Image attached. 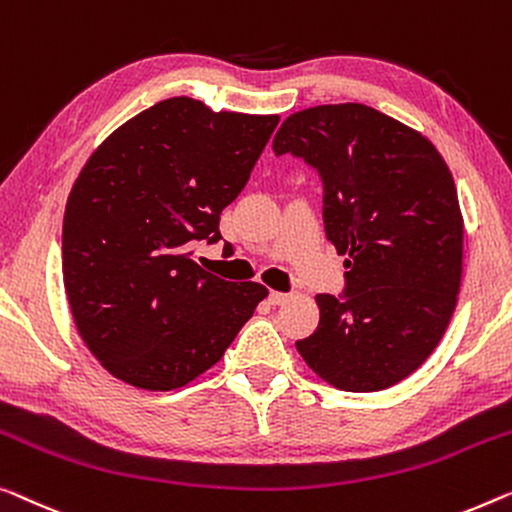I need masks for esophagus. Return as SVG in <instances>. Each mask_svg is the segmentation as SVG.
<instances>
[{
    "instance_id": "obj_1",
    "label": "esophagus",
    "mask_w": 512,
    "mask_h": 512,
    "mask_svg": "<svg viewBox=\"0 0 512 512\" xmlns=\"http://www.w3.org/2000/svg\"><path fill=\"white\" fill-rule=\"evenodd\" d=\"M289 301V294H285V292H271L269 294V303L271 305H282V303H287Z\"/></svg>"
}]
</instances>
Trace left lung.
<instances>
[{"label": "left lung", "instance_id": "obj_1", "mask_svg": "<svg viewBox=\"0 0 512 512\" xmlns=\"http://www.w3.org/2000/svg\"><path fill=\"white\" fill-rule=\"evenodd\" d=\"M324 183V230L345 292L319 294L303 361L340 391L372 393L421 368L451 322L464 223L453 174L414 128L361 103L289 114L273 137Z\"/></svg>", "mask_w": 512, "mask_h": 512}]
</instances>
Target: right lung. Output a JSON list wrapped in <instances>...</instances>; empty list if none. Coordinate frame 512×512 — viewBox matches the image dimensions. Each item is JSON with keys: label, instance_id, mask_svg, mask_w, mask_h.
I'll use <instances>...</instances> for the list:
<instances>
[{"label": "right lung", "instance_id": "add662e5", "mask_svg": "<svg viewBox=\"0 0 512 512\" xmlns=\"http://www.w3.org/2000/svg\"><path fill=\"white\" fill-rule=\"evenodd\" d=\"M278 114L167 98L119 126L68 195L61 269L75 326L112 377L172 391L223 358L269 289L193 262L216 243Z\"/></svg>", "mask_w": 512, "mask_h": 512}]
</instances>
